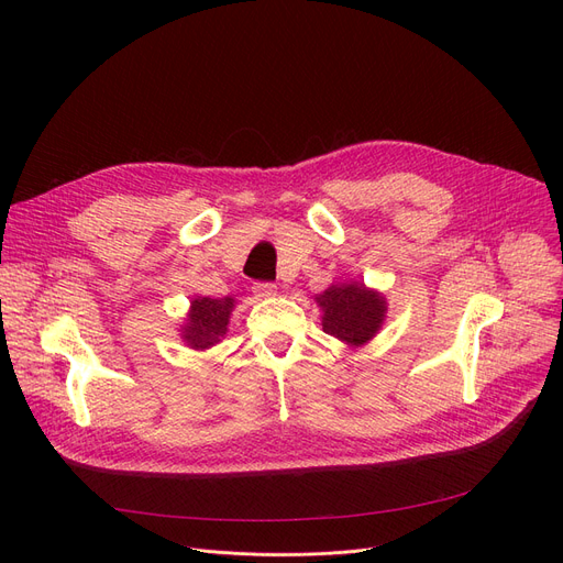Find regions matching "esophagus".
<instances>
[{
	"mask_svg": "<svg viewBox=\"0 0 563 563\" xmlns=\"http://www.w3.org/2000/svg\"><path fill=\"white\" fill-rule=\"evenodd\" d=\"M276 289H278V287H276L274 283H264V280L253 285V291L257 294V297H262V299H266V297H274Z\"/></svg>",
	"mask_w": 563,
	"mask_h": 563,
	"instance_id": "34e87169",
	"label": "esophagus"
}]
</instances>
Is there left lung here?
<instances>
[{
    "label": "left lung",
    "mask_w": 563,
    "mask_h": 563,
    "mask_svg": "<svg viewBox=\"0 0 563 563\" xmlns=\"http://www.w3.org/2000/svg\"><path fill=\"white\" fill-rule=\"evenodd\" d=\"M317 303L323 310V333L351 346H361L372 340L380 329L383 317H386V301L363 283L333 285L319 294Z\"/></svg>",
    "instance_id": "8db88e82"
}]
</instances>
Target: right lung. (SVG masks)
Returning <instances> with one entry per match:
<instances>
[{"label": "right lung", "mask_w": 563, "mask_h": 563, "mask_svg": "<svg viewBox=\"0 0 563 563\" xmlns=\"http://www.w3.org/2000/svg\"><path fill=\"white\" fill-rule=\"evenodd\" d=\"M234 299H212V297H198L191 303L189 323L185 327V340L194 349H210L225 335L228 317L232 312Z\"/></svg>", "instance_id": "right-lung-1"}]
</instances>
